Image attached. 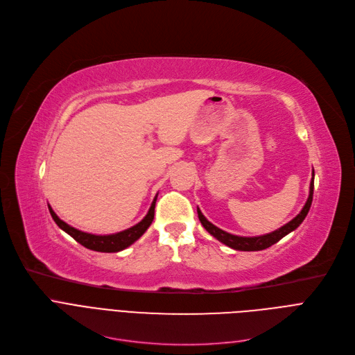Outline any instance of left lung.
Returning <instances> with one entry per match:
<instances>
[{
    "instance_id": "left-lung-1",
    "label": "left lung",
    "mask_w": 355,
    "mask_h": 355,
    "mask_svg": "<svg viewBox=\"0 0 355 355\" xmlns=\"http://www.w3.org/2000/svg\"><path fill=\"white\" fill-rule=\"evenodd\" d=\"M312 195H314V173H312V180H311V184H309V196H308V200H306L305 206L302 207V211L293 220L288 222L282 227L277 229L275 232L263 235V236L243 238V236H236V235L227 234V232L222 231V229L216 227L214 223H211L209 220H207L202 215L199 207H198V216H199V220H200V223L203 225V227L206 229V231L209 232L212 236H215L218 241H220L222 243L227 245L229 248L236 249V251H262V249H266L269 246H272L274 243H277L279 239H282L289 232H293L294 229H297L302 223V220L305 219V216H306V214L309 211V207H311Z\"/></svg>"
}]
</instances>
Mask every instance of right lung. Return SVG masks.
Returning <instances> with one entry per match:
<instances>
[{
    "label": "right lung",
    "instance_id": "right-lung-1",
    "mask_svg": "<svg viewBox=\"0 0 355 355\" xmlns=\"http://www.w3.org/2000/svg\"><path fill=\"white\" fill-rule=\"evenodd\" d=\"M155 205H156V198L150 206V209L143 218L141 222H139L137 225L126 229V231L114 234V235H92V234H86L81 232L78 229H74L73 226L67 225L66 222H62L51 209V206H49L50 214L54 219V222L62 229V231L67 232L73 239H76L78 243H81L85 248L92 249V251H97V252H119L121 249L130 246L135 241H137L144 232L146 229L150 226V223L153 222L155 218Z\"/></svg>",
    "mask_w": 355,
    "mask_h": 355
}]
</instances>
